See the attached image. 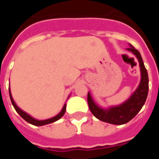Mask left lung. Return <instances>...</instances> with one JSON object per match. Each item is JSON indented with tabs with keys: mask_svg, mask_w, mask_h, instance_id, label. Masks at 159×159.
<instances>
[{
	"mask_svg": "<svg viewBox=\"0 0 159 159\" xmlns=\"http://www.w3.org/2000/svg\"><path fill=\"white\" fill-rule=\"evenodd\" d=\"M131 51L139 60L141 72V80L136 91L132 94L126 102H124L118 107H111L110 109H102L93 102L90 93H88V103L91 112L95 117L100 121L106 123L121 125L129 122L130 120L136 116V114L140 111L144 106L148 94V74L146 67L144 66L143 60L139 51L131 46L128 48Z\"/></svg>",
	"mask_w": 159,
	"mask_h": 159,
	"instance_id": "8db88e82",
	"label": "left lung"
}]
</instances>
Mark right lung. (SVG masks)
<instances>
[{
  "instance_id": "1",
  "label": "right lung",
  "mask_w": 159,
  "mask_h": 159,
  "mask_svg": "<svg viewBox=\"0 0 159 159\" xmlns=\"http://www.w3.org/2000/svg\"><path fill=\"white\" fill-rule=\"evenodd\" d=\"M9 94H10V99H11V101H12V106L14 107V109L16 110V111L20 115V117L25 120L26 122H28L29 123H31L33 125H36V126H42V125H45V124H48V123H53V122H55L57 120H59V118H61V117L64 116L65 112H66V105L65 104V106L63 107V109L61 110V111H60L57 116H55V117H52V118H49V119L47 120H36L35 119V118H33V117H30V115H28L26 112H25L24 111H22L21 109H19V107H17V105L15 104V102L12 100V94H11V92H10V89H9Z\"/></svg>"
}]
</instances>
